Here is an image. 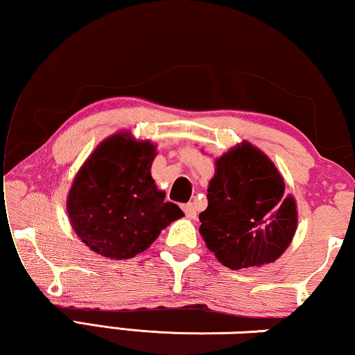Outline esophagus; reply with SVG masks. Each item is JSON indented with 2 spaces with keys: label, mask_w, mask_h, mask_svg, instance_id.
Masks as SVG:
<instances>
[{
  "label": "esophagus",
  "mask_w": 355,
  "mask_h": 355,
  "mask_svg": "<svg viewBox=\"0 0 355 355\" xmlns=\"http://www.w3.org/2000/svg\"><path fill=\"white\" fill-rule=\"evenodd\" d=\"M182 208H183V211L186 213V216H188V218H191V219H194L196 218V207H194V203H184V205H182Z\"/></svg>",
  "instance_id": "esophagus-1"
}]
</instances>
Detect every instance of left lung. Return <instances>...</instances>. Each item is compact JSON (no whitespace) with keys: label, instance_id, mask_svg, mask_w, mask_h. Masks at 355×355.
I'll use <instances>...</instances> for the list:
<instances>
[{"label":"left lung","instance_id":"left-lung-1","mask_svg":"<svg viewBox=\"0 0 355 355\" xmlns=\"http://www.w3.org/2000/svg\"><path fill=\"white\" fill-rule=\"evenodd\" d=\"M199 219L207 248L230 269L272 263L297 227L296 202L271 159L249 142L216 159Z\"/></svg>","mask_w":355,"mask_h":355}]
</instances>
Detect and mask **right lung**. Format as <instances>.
Wrapping results in <instances>:
<instances>
[{
    "instance_id": "1",
    "label": "right lung",
    "mask_w": 355,
    "mask_h": 355,
    "mask_svg": "<svg viewBox=\"0 0 355 355\" xmlns=\"http://www.w3.org/2000/svg\"><path fill=\"white\" fill-rule=\"evenodd\" d=\"M155 147L127 133L107 137L76 173L69 192L71 227L94 252L127 260L146 250L163 228L182 218L152 178Z\"/></svg>"
}]
</instances>
